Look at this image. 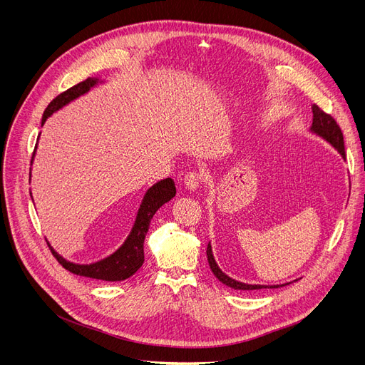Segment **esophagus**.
Returning a JSON list of instances; mask_svg holds the SVG:
<instances>
[{"label":"esophagus","instance_id":"esophagus-1","mask_svg":"<svg viewBox=\"0 0 365 365\" xmlns=\"http://www.w3.org/2000/svg\"><path fill=\"white\" fill-rule=\"evenodd\" d=\"M201 183V175L197 171H189L185 176V186L189 190H197Z\"/></svg>","mask_w":365,"mask_h":365}]
</instances>
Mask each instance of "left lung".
Instances as JSON below:
<instances>
[{
	"mask_svg": "<svg viewBox=\"0 0 365 365\" xmlns=\"http://www.w3.org/2000/svg\"><path fill=\"white\" fill-rule=\"evenodd\" d=\"M312 127L311 131L318 134L319 138H322L324 140H327L331 146H334L337 149V152L344 158V142H343V133L339 127V124L336 123V120L331 117V115L325 113L324 110H321L317 105L312 106ZM207 260L210 264V269L215 274V277L223 282L225 285L231 287L234 290H260V289H278V287L282 285H289L290 282L282 284V285H259V284H245V282H240L232 279L231 277H227L226 274L222 272L220 267L217 266L213 252H212V245H207ZM297 281V279H296Z\"/></svg>",
	"mask_w": 365,
	"mask_h": 365,
	"instance_id": "obj_1",
	"label": "left lung"
}]
</instances>
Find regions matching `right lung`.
Returning a JSON list of instances; mask_svg holds the SVG:
<instances>
[{
	"instance_id": "add662e5",
	"label": "right lung",
	"mask_w": 365,
	"mask_h": 365,
	"mask_svg": "<svg viewBox=\"0 0 365 365\" xmlns=\"http://www.w3.org/2000/svg\"><path fill=\"white\" fill-rule=\"evenodd\" d=\"M98 83H101L99 78H87L86 81L76 84V86L68 88L66 91L61 93L46 108V110L43 113L41 125L46 123V120L50 117L53 112L59 110L61 108H63L69 102H72L76 98H80V96L86 94L90 88H93ZM35 149H36V146H35ZM34 155H35V150H34ZM34 155H32L31 164L34 161ZM175 195H176V186H175V182H173V179H170V178H167L164 180H160L153 186H150L146 190V194L142 200L136 220H134V225L131 227V231H130L127 240L124 241V244L118 248L117 252L112 253L110 256H108L102 260H99V262H94V263H90V264H78V263L68 262L59 253L54 252V248L48 242L47 244L50 247L53 256L57 259V262H59L66 271H69L75 275L94 278V279H102V281H123V279H127L131 275L136 274L139 267L143 264V260H145L143 242H145V237L148 234L150 219L153 217V215L157 213V210L163 204L168 202Z\"/></svg>"
}]
</instances>
